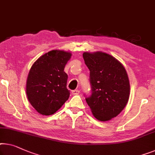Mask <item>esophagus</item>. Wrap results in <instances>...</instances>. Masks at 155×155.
<instances>
[{
  "label": "esophagus",
  "mask_w": 155,
  "mask_h": 155,
  "mask_svg": "<svg viewBox=\"0 0 155 155\" xmlns=\"http://www.w3.org/2000/svg\"><path fill=\"white\" fill-rule=\"evenodd\" d=\"M71 93H72L74 95H77V94H78L80 93V91H78V90H74V91H71Z\"/></svg>",
  "instance_id": "1"
}]
</instances>
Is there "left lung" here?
<instances>
[{"instance_id": "obj_1", "label": "left lung", "mask_w": 155, "mask_h": 155, "mask_svg": "<svg viewBox=\"0 0 155 155\" xmlns=\"http://www.w3.org/2000/svg\"><path fill=\"white\" fill-rule=\"evenodd\" d=\"M83 58L90 70L91 85V94L85 100L98 120H109L127 104L130 91L127 74L117 60L106 53L85 52Z\"/></svg>"}]
</instances>
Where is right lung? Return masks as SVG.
<instances>
[{
	"label": "right lung",
	"instance_id": "1",
	"mask_svg": "<svg viewBox=\"0 0 155 155\" xmlns=\"http://www.w3.org/2000/svg\"><path fill=\"white\" fill-rule=\"evenodd\" d=\"M71 54L53 50L41 55L30 70L26 82L28 101L39 114H55L70 97L64 68Z\"/></svg>",
	"mask_w": 155,
	"mask_h": 155
}]
</instances>
